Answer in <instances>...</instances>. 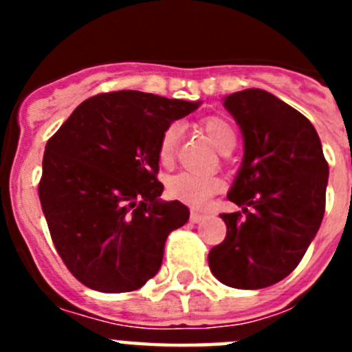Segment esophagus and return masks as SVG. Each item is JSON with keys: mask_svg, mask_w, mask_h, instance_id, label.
<instances>
[{"mask_svg": "<svg viewBox=\"0 0 352 352\" xmlns=\"http://www.w3.org/2000/svg\"><path fill=\"white\" fill-rule=\"evenodd\" d=\"M204 219H206V213H203V211H192L190 213V220L194 223L201 222V220H204Z\"/></svg>", "mask_w": 352, "mask_h": 352, "instance_id": "34e87169", "label": "esophagus"}]
</instances>
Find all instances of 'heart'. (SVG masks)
Returning <instances> with one entry per match:
<instances>
[{
  "label": "heart",
  "instance_id": "b5f03b06",
  "mask_svg": "<svg viewBox=\"0 0 352 352\" xmlns=\"http://www.w3.org/2000/svg\"><path fill=\"white\" fill-rule=\"evenodd\" d=\"M208 138L211 139L222 153H229L236 144V130L234 126L226 121L223 118L210 116L204 118L201 123ZM179 141V126L176 123L167 126L162 133L158 142V160L164 166H169L174 160L176 148ZM220 190V179L214 176H199L192 173H179L167 182V194L176 201L188 204L194 208H203L204 204Z\"/></svg>",
  "mask_w": 352,
  "mask_h": 352
}]
</instances>
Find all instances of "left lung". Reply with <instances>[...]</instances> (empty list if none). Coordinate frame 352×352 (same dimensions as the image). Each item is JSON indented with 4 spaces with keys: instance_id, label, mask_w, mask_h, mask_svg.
I'll return each mask as SVG.
<instances>
[{
    "instance_id": "8db88e82",
    "label": "left lung",
    "mask_w": 352,
    "mask_h": 352,
    "mask_svg": "<svg viewBox=\"0 0 352 352\" xmlns=\"http://www.w3.org/2000/svg\"><path fill=\"white\" fill-rule=\"evenodd\" d=\"M223 105L245 139L243 164L227 194L243 213L220 214L227 234L208 263L229 287H270L296 268L319 231L328 162L312 123L272 93L243 89Z\"/></svg>"
}]
</instances>
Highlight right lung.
<instances>
[{
  "label": "right lung",
  "instance_id": "1",
  "mask_svg": "<svg viewBox=\"0 0 352 352\" xmlns=\"http://www.w3.org/2000/svg\"><path fill=\"white\" fill-rule=\"evenodd\" d=\"M199 102L111 91L84 100L45 146L38 197L52 243L80 284L141 289L160 270L164 245L190 211L164 203L158 142Z\"/></svg>",
  "mask_w": 352,
  "mask_h": 352
}]
</instances>
